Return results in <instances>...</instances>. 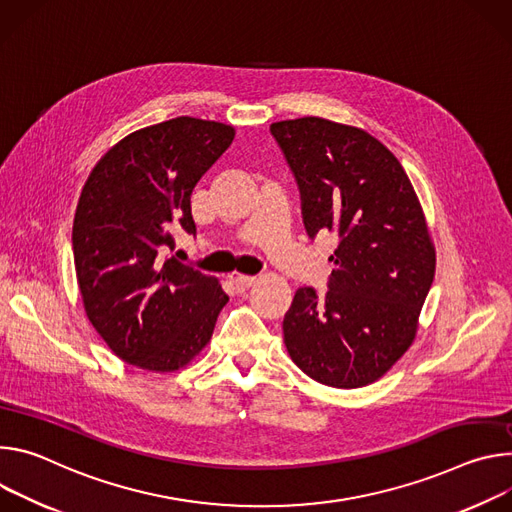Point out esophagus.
<instances>
[{
    "label": "esophagus",
    "mask_w": 512,
    "mask_h": 512,
    "mask_svg": "<svg viewBox=\"0 0 512 512\" xmlns=\"http://www.w3.org/2000/svg\"><path fill=\"white\" fill-rule=\"evenodd\" d=\"M230 280H232V285H234V289H236L238 293L248 291V289L254 285V282H256L254 276H246V274H240V272H232V274H230Z\"/></svg>",
    "instance_id": "1"
}]
</instances>
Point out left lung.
<instances>
[{
    "instance_id": "8db88e82",
    "label": "left lung",
    "mask_w": 512,
    "mask_h": 512,
    "mask_svg": "<svg viewBox=\"0 0 512 512\" xmlns=\"http://www.w3.org/2000/svg\"><path fill=\"white\" fill-rule=\"evenodd\" d=\"M297 179L309 238L339 244L325 297L301 287L282 321L293 362L333 388L382 378L413 344L435 246L396 156L368 132L323 118L270 126Z\"/></svg>"
}]
</instances>
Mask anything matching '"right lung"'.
Here are the masks:
<instances>
[{
  "instance_id": "right-lung-1",
  "label": "right lung",
  "mask_w": 512,
  "mask_h": 512,
  "mask_svg": "<svg viewBox=\"0 0 512 512\" xmlns=\"http://www.w3.org/2000/svg\"><path fill=\"white\" fill-rule=\"evenodd\" d=\"M236 136L181 116L132 132L91 170L73 221V256L87 319L124 362L175 372L211 339L230 301L215 276L175 258L173 230L195 236L191 193Z\"/></svg>"
}]
</instances>
